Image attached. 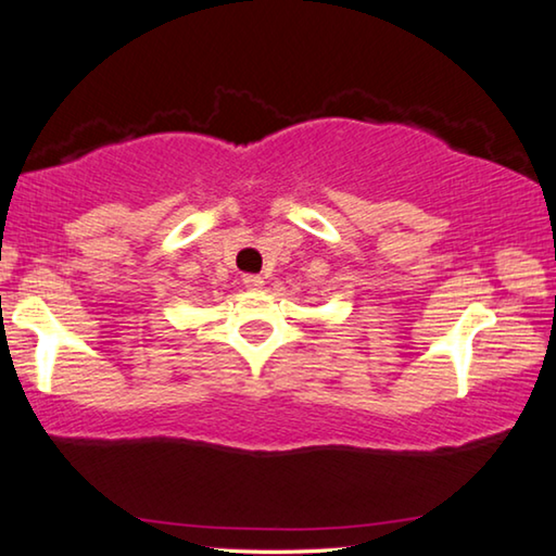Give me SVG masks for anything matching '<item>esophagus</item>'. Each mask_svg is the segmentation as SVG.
Listing matches in <instances>:
<instances>
[{
  "mask_svg": "<svg viewBox=\"0 0 556 556\" xmlns=\"http://www.w3.org/2000/svg\"><path fill=\"white\" fill-rule=\"evenodd\" d=\"M242 285H244L247 289H262V287H264V277H262V275H244Z\"/></svg>",
  "mask_w": 556,
  "mask_h": 556,
  "instance_id": "34e87169",
  "label": "esophagus"
}]
</instances>
